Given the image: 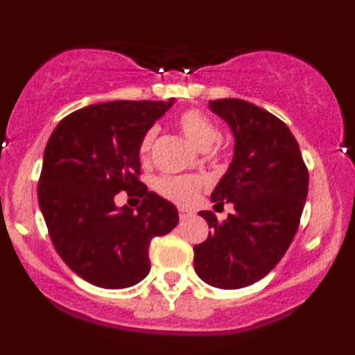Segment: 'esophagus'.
<instances>
[{"label": "esophagus", "instance_id": "1", "mask_svg": "<svg viewBox=\"0 0 355 355\" xmlns=\"http://www.w3.org/2000/svg\"><path fill=\"white\" fill-rule=\"evenodd\" d=\"M178 214H180V219H187L192 216V211L190 209H185V207H180L178 209Z\"/></svg>", "mask_w": 355, "mask_h": 355}]
</instances>
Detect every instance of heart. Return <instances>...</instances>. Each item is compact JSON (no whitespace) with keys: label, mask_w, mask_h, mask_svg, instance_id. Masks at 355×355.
I'll return each instance as SVG.
<instances>
[{"label":"heart","mask_w":355,"mask_h":355,"mask_svg":"<svg viewBox=\"0 0 355 355\" xmlns=\"http://www.w3.org/2000/svg\"><path fill=\"white\" fill-rule=\"evenodd\" d=\"M177 124L185 137L196 148L206 151L219 139V129L204 112L197 109H189L180 112L177 115ZM156 129L151 128L144 132L139 143V155L141 158H148L151 151L153 143H155ZM214 153L219 151V146L216 144ZM202 180L196 175H166L156 182V189L166 199L173 200L177 204H190L199 193Z\"/></svg>","instance_id":"obj_1"}]
</instances>
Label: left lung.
<instances>
[{"instance_id": "1", "label": "left lung", "mask_w": 355, "mask_h": 355, "mask_svg": "<svg viewBox=\"0 0 355 355\" xmlns=\"http://www.w3.org/2000/svg\"><path fill=\"white\" fill-rule=\"evenodd\" d=\"M234 137L233 159L212 190L216 204L231 202L219 223L200 211L209 236L193 246L196 274L209 286L240 289L266 277L289 248L308 196V168L289 128L253 103L238 98L209 102Z\"/></svg>"}]
</instances>
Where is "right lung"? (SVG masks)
Instances as JSON below:
<instances>
[{"label": "right lung", "instance_id": "obj_1", "mask_svg": "<svg viewBox=\"0 0 355 355\" xmlns=\"http://www.w3.org/2000/svg\"><path fill=\"white\" fill-rule=\"evenodd\" d=\"M170 102L95 103L62 119L40 171L39 206L49 236L74 274L103 289H124L149 274V243L178 223L177 207L139 180V143ZM124 189L141 204L114 206Z\"/></svg>", "mask_w": 355, "mask_h": 355}]
</instances>
